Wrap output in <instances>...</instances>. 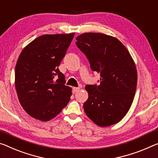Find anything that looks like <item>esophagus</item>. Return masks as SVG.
Wrapping results in <instances>:
<instances>
[{"label":"esophagus","instance_id":"34e87169","mask_svg":"<svg viewBox=\"0 0 158 158\" xmlns=\"http://www.w3.org/2000/svg\"><path fill=\"white\" fill-rule=\"evenodd\" d=\"M80 89H81V87H73V93H77V92L80 90Z\"/></svg>","mask_w":158,"mask_h":158}]
</instances>
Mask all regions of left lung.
Segmentation results:
<instances>
[{"mask_svg":"<svg viewBox=\"0 0 158 158\" xmlns=\"http://www.w3.org/2000/svg\"><path fill=\"white\" fill-rule=\"evenodd\" d=\"M76 46L88 59L92 71L100 73V84L87 85L86 115L99 127L122 119L131 106L137 85V71L127 48L119 40L102 33H84ZM99 82V81H98Z\"/></svg>","mask_w":158,"mask_h":158,"instance_id":"obj_1","label":"left lung"}]
</instances>
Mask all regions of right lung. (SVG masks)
I'll list each match as a JSON object with an SVG mask.
<instances>
[{
  "label": "right lung",
  "mask_w": 158,
  "mask_h": 158,
  "mask_svg": "<svg viewBox=\"0 0 158 158\" xmlns=\"http://www.w3.org/2000/svg\"><path fill=\"white\" fill-rule=\"evenodd\" d=\"M75 33L44 35L24 48L15 71V84L20 103L31 117L47 121L69 102L71 88L65 85L59 65Z\"/></svg>",
  "instance_id": "obj_1"
}]
</instances>
